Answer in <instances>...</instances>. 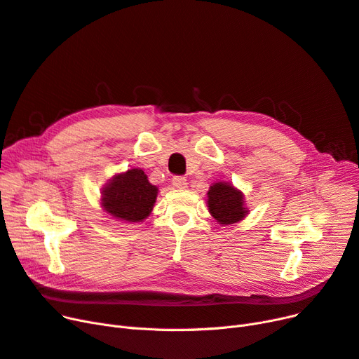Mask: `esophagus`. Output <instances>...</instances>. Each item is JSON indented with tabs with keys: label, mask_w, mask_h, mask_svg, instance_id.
Masks as SVG:
<instances>
[{
	"label": "esophagus",
	"mask_w": 359,
	"mask_h": 359,
	"mask_svg": "<svg viewBox=\"0 0 359 359\" xmlns=\"http://www.w3.org/2000/svg\"><path fill=\"white\" fill-rule=\"evenodd\" d=\"M172 185H174L175 189L184 190V189H187V180H185L184 177H174L172 178Z\"/></svg>",
	"instance_id": "34e87169"
}]
</instances>
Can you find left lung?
Wrapping results in <instances>:
<instances>
[{"instance_id": "left-lung-1", "label": "left lung", "mask_w": 359, "mask_h": 359, "mask_svg": "<svg viewBox=\"0 0 359 359\" xmlns=\"http://www.w3.org/2000/svg\"><path fill=\"white\" fill-rule=\"evenodd\" d=\"M208 210L221 225H231L245 219L249 208L245 203V194L231 182L217 181L208 191Z\"/></svg>"}]
</instances>
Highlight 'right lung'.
Wrapping results in <instances>:
<instances>
[{
    "label": "right lung",
    "instance_id": "add662e5",
    "mask_svg": "<svg viewBox=\"0 0 359 359\" xmlns=\"http://www.w3.org/2000/svg\"><path fill=\"white\" fill-rule=\"evenodd\" d=\"M159 189L153 185L144 170L131 168L113 175L100 196L103 210L113 219L125 224L144 221L153 210Z\"/></svg>",
    "mask_w": 359,
    "mask_h": 359
}]
</instances>
